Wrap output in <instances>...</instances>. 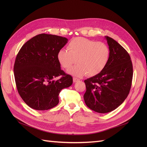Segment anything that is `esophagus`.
Wrapping results in <instances>:
<instances>
[{"label": "esophagus", "instance_id": "esophagus-1", "mask_svg": "<svg viewBox=\"0 0 147 147\" xmlns=\"http://www.w3.org/2000/svg\"><path fill=\"white\" fill-rule=\"evenodd\" d=\"M78 81H79V79H78V78H76V77H74V78H73V82H74V83L77 82H78Z\"/></svg>", "mask_w": 147, "mask_h": 147}]
</instances>
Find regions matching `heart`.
Segmentation results:
<instances>
[{"label":"heart","mask_w":147,"mask_h":147,"mask_svg":"<svg viewBox=\"0 0 147 147\" xmlns=\"http://www.w3.org/2000/svg\"><path fill=\"white\" fill-rule=\"evenodd\" d=\"M68 50H61L57 53V59L68 72L75 76L84 74L88 77L99 74L107 64L110 55L107 44L96 42L83 37H76L71 40L67 46Z\"/></svg>","instance_id":"1"}]
</instances>
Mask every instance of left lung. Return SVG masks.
Wrapping results in <instances>:
<instances>
[{
	"label": "left lung",
	"instance_id": "left-lung-1",
	"mask_svg": "<svg viewBox=\"0 0 147 147\" xmlns=\"http://www.w3.org/2000/svg\"><path fill=\"white\" fill-rule=\"evenodd\" d=\"M105 38L110 51L107 64L99 74L84 81L86 88L84 102L100 113L112 112L123 103L129 93L133 76L129 53L113 38Z\"/></svg>",
	"mask_w": 147,
	"mask_h": 147
}]
</instances>
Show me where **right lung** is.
<instances>
[{
    "mask_svg": "<svg viewBox=\"0 0 147 147\" xmlns=\"http://www.w3.org/2000/svg\"><path fill=\"white\" fill-rule=\"evenodd\" d=\"M67 41L58 35L38 34L26 42L18 53L13 68L17 90L30 108H53L59 103L60 91L72 85V76L61 69L57 59V53ZM59 76L57 81L53 80Z\"/></svg>",
    "mask_w": 147,
    "mask_h": 147,
    "instance_id": "right-lung-1",
    "label": "right lung"
}]
</instances>
